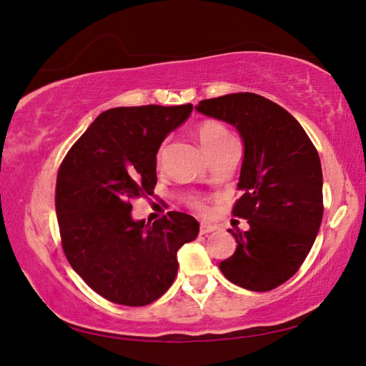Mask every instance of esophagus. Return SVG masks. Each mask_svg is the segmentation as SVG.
Segmentation results:
<instances>
[{
    "label": "esophagus",
    "mask_w": 366,
    "mask_h": 366,
    "mask_svg": "<svg viewBox=\"0 0 366 366\" xmlns=\"http://www.w3.org/2000/svg\"><path fill=\"white\" fill-rule=\"evenodd\" d=\"M214 230H217V227H216V225H212V224H202L200 225V234L202 235L211 234V232H214Z\"/></svg>",
    "instance_id": "esophagus-1"
}]
</instances>
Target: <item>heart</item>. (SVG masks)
I'll return each instance as SVG.
<instances>
[{
    "instance_id": "heart-1",
    "label": "heart",
    "mask_w": 366,
    "mask_h": 366,
    "mask_svg": "<svg viewBox=\"0 0 366 366\" xmlns=\"http://www.w3.org/2000/svg\"><path fill=\"white\" fill-rule=\"evenodd\" d=\"M197 137L203 145V149L206 150V154L209 155L212 150L221 147L224 142H227L229 139H232V134L227 131V128L219 122H214V119H204V122L197 126ZM192 204L198 209H204V203L202 200H198V198L194 200Z\"/></svg>"
}]
</instances>
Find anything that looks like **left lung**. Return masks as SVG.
<instances>
[{
  "label": "left lung",
  "mask_w": 366,
  "mask_h": 366,
  "mask_svg": "<svg viewBox=\"0 0 366 366\" xmlns=\"http://www.w3.org/2000/svg\"><path fill=\"white\" fill-rule=\"evenodd\" d=\"M200 114L235 126L244 145L234 216L249 229L229 230L237 249L219 264L224 277L249 291H270L307 257L323 217L322 163L297 119L252 92L206 99Z\"/></svg>",
  "instance_id": "left-lung-1"
}]
</instances>
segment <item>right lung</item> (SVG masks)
Here are the masks:
<instances>
[{
    "instance_id": "right-lung-1",
    "label": "right lung",
    "mask_w": 366,
    "mask_h": 366,
    "mask_svg": "<svg viewBox=\"0 0 366 366\" xmlns=\"http://www.w3.org/2000/svg\"><path fill=\"white\" fill-rule=\"evenodd\" d=\"M194 105L117 107L99 115L57 172L56 212L62 249L89 288L122 305H147L177 274V251L200 224L169 211L134 221L132 198L154 194L157 154Z\"/></svg>"
}]
</instances>
